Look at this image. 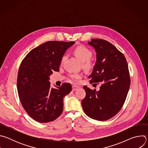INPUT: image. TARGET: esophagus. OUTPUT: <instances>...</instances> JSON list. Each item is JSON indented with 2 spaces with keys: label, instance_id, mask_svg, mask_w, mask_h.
Masks as SVG:
<instances>
[{
  "label": "esophagus",
  "instance_id": "obj_1",
  "mask_svg": "<svg viewBox=\"0 0 148 148\" xmlns=\"http://www.w3.org/2000/svg\"><path fill=\"white\" fill-rule=\"evenodd\" d=\"M79 88V87L77 86H73V91H76Z\"/></svg>",
  "mask_w": 148,
  "mask_h": 148
}]
</instances>
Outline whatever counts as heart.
I'll list each match as a JSON object with an SVG mask.
<instances>
[{"label":"heart","mask_w":148,"mask_h":148,"mask_svg":"<svg viewBox=\"0 0 148 148\" xmlns=\"http://www.w3.org/2000/svg\"><path fill=\"white\" fill-rule=\"evenodd\" d=\"M74 53L76 57L83 62L84 67L86 69H90L92 67V62L90 61V58L92 57V51L88 49L87 47L84 46H78L74 49ZM67 58L66 55H63L61 58V63H64L65 60ZM81 77V74H73L70 75V79L74 81L77 82L78 80Z\"/></svg>","instance_id":"b5f03b06"}]
</instances>
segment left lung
Segmentation results:
<instances>
[{
	"instance_id": "obj_1",
	"label": "left lung",
	"mask_w": 148,
	"mask_h": 148,
	"mask_svg": "<svg viewBox=\"0 0 148 148\" xmlns=\"http://www.w3.org/2000/svg\"><path fill=\"white\" fill-rule=\"evenodd\" d=\"M88 45L97 53V61L90 83H101L99 90L84 87L86 95L82 101L83 110L90 118L106 121L122 108L131 84L128 63L124 55L108 41L91 39Z\"/></svg>"
}]
</instances>
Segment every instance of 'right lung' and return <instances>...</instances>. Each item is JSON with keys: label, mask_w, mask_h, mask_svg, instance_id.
<instances>
[{"label": "right lung", "mask_w": 148, "mask_h": 148, "mask_svg": "<svg viewBox=\"0 0 148 148\" xmlns=\"http://www.w3.org/2000/svg\"><path fill=\"white\" fill-rule=\"evenodd\" d=\"M74 41H49L32 50L21 62L17 88L21 103L35 121L46 123L62 112L63 98L72 90L69 83L50 87V75L58 71L61 57Z\"/></svg>", "instance_id": "1"}]
</instances>
